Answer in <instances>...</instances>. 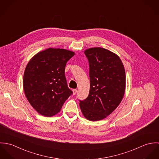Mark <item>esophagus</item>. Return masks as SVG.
Segmentation results:
<instances>
[{"label": "esophagus", "mask_w": 159, "mask_h": 159, "mask_svg": "<svg viewBox=\"0 0 159 159\" xmlns=\"http://www.w3.org/2000/svg\"><path fill=\"white\" fill-rule=\"evenodd\" d=\"M76 92H77L76 89H73V94L75 95L76 93Z\"/></svg>", "instance_id": "obj_1"}]
</instances>
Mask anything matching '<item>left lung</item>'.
Instances as JSON below:
<instances>
[{
    "label": "left lung",
    "mask_w": 159,
    "mask_h": 159,
    "mask_svg": "<svg viewBox=\"0 0 159 159\" xmlns=\"http://www.w3.org/2000/svg\"><path fill=\"white\" fill-rule=\"evenodd\" d=\"M89 64L90 90L80 101L83 116L97 121L112 113L121 102L125 91V71L120 57L107 49L95 47L84 51Z\"/></svg>",
    "instance_id": "left-lung-1"
}]
</instances>
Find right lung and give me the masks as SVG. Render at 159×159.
<instances>
[{
  "instance_id": "1",
  "label": "right lung",
  "mask_w": 159,
  "mask_h": 159,
  "mask_svg": "<svg viewBox=\"0 0 159 159\" xmlns=\"http://www.w3.org/2000/svg\"><path fill=\"white\" fill-rule=\"evenodd\" d=\"M75 52L49 48L34 55L25 68L23 89L31 106L42 116L58 113L72 94L65 76V68Z\"/></svg>"
}]
</instances>
